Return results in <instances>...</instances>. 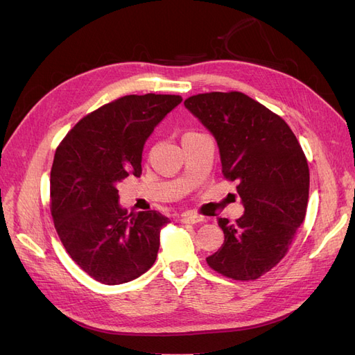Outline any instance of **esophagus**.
Listing matches in <instances>:
<instances>
[{
  "instance_id": "obj_1",
  "label": "esophagus",
  "mask_w": 355,
  "mask_h": 355,
  "mask_svg": "<svg viewBox=\"0 0 355 355\" xmlns=\"http://www.w3.org/2000/svg\"><path fill=\"white\" fill-rule=\"evenodd\" d=\"M201 220H202V218L198 216V214H194V213L185 211V213L180 214V222H184V223H198Z\"/></svg>"
}]
</instances>
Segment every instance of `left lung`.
Here are the masks:
<instances>
[{
  "label": "left lung",
  "mask_w": 355,
  "mask_h": 355,
  "mask_svg": "<svg viewBox=\"0 0 355 355\" xmlns=\"http://www.w3.org/2000/svg\"><path fill=\"white\" fill-rule=\"evenodd\" d=\"M185 108L214 136L222 173L237 180L244 214L220 218V249L211 270L234 280H256L280 262L302 225L309 168L296 136L282 116L240 92L191 96Z\"/></svg>",
  "instance_id": "1"
}]
</instances>
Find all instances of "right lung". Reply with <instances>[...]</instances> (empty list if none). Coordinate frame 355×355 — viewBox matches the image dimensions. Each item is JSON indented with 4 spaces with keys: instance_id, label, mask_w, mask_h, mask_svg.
Returning a JSON list of instances; mask_svg holds the SVG:
<instances>
[{
    "instance_id": "1",
    "label": "right lung",
    "mask_w": 355,
    "mask_h": 355,
    "mask_svg": "<svg viewBox=\"0 0 355 355\" xmlns=\"http://www.w3.org/2000/svg\"><path fill=\"white\" fill-rule=\"evenodd\" d=\"M180 102L176 94L124 96L85 115L56 149L53 222L72 261L96 282H132L157 259L168 218L155 210L127 214L116 185L141 176L145 142Z\"/></svg>"
}]
</instances>
